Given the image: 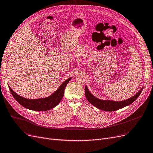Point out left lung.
I'll use <instances>...</instances> for the list:
<instances>
[{"mask_svg":"<svg viewBox=\"0 0 153 153\" xmlns=\"http://www.w3.org/2000/svg\"><path fill=\"white\" fill-rule=\"evenodd\" d=\"M142 90L143 88H141V89L136 95L127 100L120 102H115L113 100H103L96 98L89 92V91L87 89V85H85V95L87 100L95 107H97V108H99L102 110L112 111L122 108L126 106L130 105L131 103L135 101V100L139 97V95L142 92Z\"/></svg>","mask_w":153,"mask_h":153,"instance_id":"8db88e82","label":"left lung"}]
</instances>
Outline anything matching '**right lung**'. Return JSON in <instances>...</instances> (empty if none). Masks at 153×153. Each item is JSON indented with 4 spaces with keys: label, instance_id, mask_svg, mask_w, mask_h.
<instances>
[{
    "label": "right lung",
    "instance_id": "1",
    "mask_svg": "<svg viewBox=\"0 0 153 153\" xmlns=\"http://www.w3.org/2000/svg\"><path fill=\"white\" fill-rule=\"evenodd\" d=\"M71 79V77L64 81L58 88V90L49 97L43 99H28L22 97L17 94H16L9 86V87L14 99L23 107L29 110L35 111H46L53 108L59 103L63 97L64 89H65L66 85L68 84Z\"/></svg>",
    "mask_w": 153,
    "mask_h": 153
}]
</instances>
